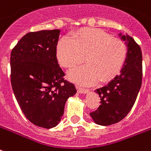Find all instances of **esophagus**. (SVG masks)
<instances>
[{"mask_svg":"<svg viewBox=\"0 0 151 151\" xmlns=\"http://www.w3.org/2000/svg\"><path fill=\"white\" fill-rule=\"evenodd\" d=\"M77 89H78V93H88V90L87 88L81 87V86H77Z\"/></svg>","mask_w":151,"mask_h":151,"instance_id":"34e87169","label":"esophagus"}]
</instances>
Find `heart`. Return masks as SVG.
<instances>
[{
	"mask_svg": "<svg viewBox=\"0 0 151 151\" xmlns=\"http://www.w3.org/2000/svg\"><path fill=\"white\" fill-rule=\"evenodd\" d=\"M62 38L56 47V57L61 65L72 69L86 55V65L73 70L70 78L78 83L91 85L99 80L106 82L122 70L127 58L124 41L96 28H83Z\"/></svg>",
	"mask_w": 151,
	"mask_h": 151,
	"instance_id": "b5f03b06",
	"label": "heart"
}]
</instances>
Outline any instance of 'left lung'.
<instances>
[{
	"mask_svg": "<svg viewBox=\"0 0 151 151\" xmlns=\"http://www.w3.org/2000/svg\"><path fill=\"white\" fill-rule=\"evenodd\" d=\"M121 38L126 40L128 47L126 63L119 75L95 90L101 97V104L96 111L90 112L94 122L103 126L116 124L129 113L142 86L141 48L127 34Z\"/></svg>",
	"mask_w": 151,
	"mask_h": 151,
	"instance_id": "obj_1",
	"label": "left lung"
}]
</instances>
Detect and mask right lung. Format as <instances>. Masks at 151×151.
<instances>
[{"label": "right lung", "instance_id": "1", "mask_svg": "<svg viewBox=\"0 0 151 151\" xmlns=\"http://www.w3.org/2000/svg\"><path fill=\"white\" fill-rule=\"evenodd\" d=\"M59 33L58 29L27 33L10 58L12 87L20 109L31 123L47 129L60 122L67 99L77 92L58 63Z\"/></svg>", "mask_w": 151, "mask_h": 151}]
</instances>
